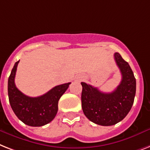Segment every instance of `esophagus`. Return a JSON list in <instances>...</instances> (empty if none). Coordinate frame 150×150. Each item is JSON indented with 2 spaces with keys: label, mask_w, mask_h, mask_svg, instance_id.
<instances>
[{
  "label": "esophagus",
  "mask_w": 150,
  "mask_h": 150,
  "mask_svg": "<svg viewBox=\"0 0 150 150\" xmlns=\"http://www.w3.org/2000/svg\"><path fill=\"white\" fill-rule=\"evenodd\" d=\"M79 80H81V79H79Z\"/></svg>",
  "instance_id": "obj_1"
}]
</instances>
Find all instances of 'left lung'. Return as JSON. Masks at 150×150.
<instances>
[{
  "instance_id": "1",
  "label": "left lung",
  "mask_w": 150,
  "mask_h": 150,
  "mask_svg": "<svg viewBox=\"0 0 150 150\" xmlns=\"http://www.w3.org/2000/svg\"><path fill=\"white\" fill-rule=\"evenodd\" d=\"M114 58L121 71L122 81L113 92H102L97 88L81 82L84 114L100 126H112L122 121L132 108L136 95V79L129 64L118 52Z\"/></svg>"
}]
</instances>
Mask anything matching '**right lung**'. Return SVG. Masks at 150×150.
<instances>
[{
	"label": "right lung",
	"instance_id": "right-lung-1",
	"mask_svg": "<svg viewBox=\"0 0 150 150\" xmlns=\"http://www.w3.org/2000/svg\"><path fill=\"white\" fill-rule=\"evenodd\" d=\"M18 63L19 61L14 64L8 78L10 105L17 117L24 124L35 127L45 126L55 117L58 109V100L68 89L71 82L55 86L38 97H29L23 94L14 83Z\"/></svg>",
	"mask_w": 150,
	"mask_h": 150
}]
</instances>
